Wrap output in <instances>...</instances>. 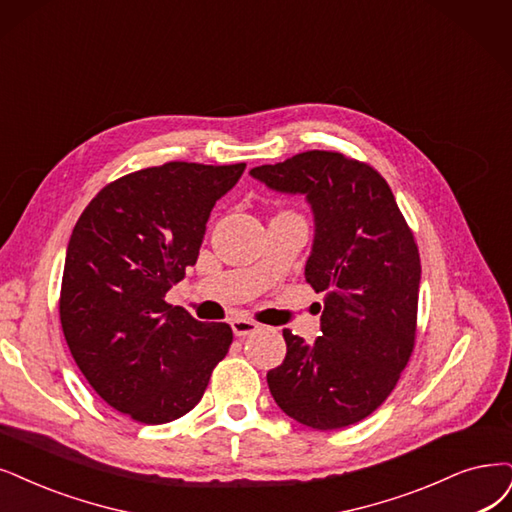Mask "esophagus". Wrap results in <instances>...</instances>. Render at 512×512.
Masks as SVG:
<instances>
[{
    "instance_id": "esophagus-1",
    "label": "esophagus",
    "mask_w": 512,
    "mask_h": 512,
    "mask_svg": "<svg viewBox=\"0 0 512 512\" xmlns=\"http://www.w3.org/2000/svg\"><path fill=\"white\" fill-rule=\"evenodd\" d=\"M232 331L236 337H246V335H253L259 331V325L255 323V320H249V318H234L232 320Z\"/></svg>"
}]
</instances>
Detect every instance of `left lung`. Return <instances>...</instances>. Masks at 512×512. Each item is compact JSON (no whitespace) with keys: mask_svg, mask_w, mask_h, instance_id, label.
<instances>
[{"mask_svg":"<svg viewBox=\"0 0 512 512\" xmlns=\"http://www.w3.org/2000/svg\"><path fill=\"white\" fill-rule=\"evenodd\" d=\"M251 175L306 194L316 236L306 282L325 293L316 342L282 331L287 356L268 373L289 418L337 430L380 407L407 367L418 331L420 251L386 179L367 162L312 149Z\"/></svg>","mask_w":512,"mask_h":512,"instance_id":"8db88e82","label":"left lung"}]
</instances>
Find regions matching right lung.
Wrapping results in <instances>:
<instances>
[{
    "label": "right lung",
    "instance_id": "add662e5",
    "mask_svg": "<svg viewBox=\"0 0 512 512\" xmlns=\"http://www.w3.org/2000/svg\"><path fill=\"white\" fill-rule=\"evenodd\" d=\"M246 164L166 162L107 183L67 246L61 327L101 399L141 424L192 411L234 333L200 323L166 291L194 266L215 202Z\"/></svg>",
    "mask_w": 512,
    "mask_h": 512
}]
</instances>
